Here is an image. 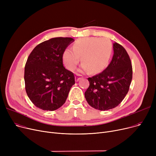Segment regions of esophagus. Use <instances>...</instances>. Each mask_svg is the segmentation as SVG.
I'll use <instances>...</instances> for the list:
<instances>
[{
    "label": "esophagus",
    "mask_w": 156,
    "mask_h": 156,
    "mask_svg": "<svg viewBox=\"0 0 156 156\" xmlns=\"http://www.w3.org/2000/svg\"><path fill=\"white\" fill-rule=\"evenodd\" d=\"M81 78V75H77V76H75V81H78Z\"/></svg>",
    "instance_id": "obj_1"
}]
</instances>
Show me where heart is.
Masks as SVG:
<instances>
[{"instance_id":"1","label":"heart","mask_w":156,"mask_h":156,"mask_svg":"<svg viewBox=\"0 0 156 156\" xmlns=\"http://www.w3.org/2000/svg\"><path fill=\"white\" fill-rule=\"evenodd\" d=\"M112 49V44L108 38H85L76 41L73 44V51L66 49L63 53L62 60L65 66L73 71L81 58L83 64L80 71L89 70L92 73H97L108 65Z\"/></svg>"}]
</instances>
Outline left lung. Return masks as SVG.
Listing matches in <instances>:
<instances>
[{"label": "left lung", "instance_id": "1", "mask_svg": "<svg viewBox=\"0 0 156 156\" xmlns=\"http://www.w3.org/2000/svg\"><path fill=\"white\" fill-rule=\"evenodd\" d=\"M111 62L102 73L88 78L90 85L85 92L88 104L95 109L107 111L118 106L127 94L132 80L129 57L120 44H113Z\"/></svg>", "mask_w": 156, "mask_h": 156}]
</instances>
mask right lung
<instances>
[{
  "label": "right lung",
  "mask_w": 156,
  "mask_h": 156,
  "mask_svg": "<svg viewBox=\"0 0 156 156\" xmlns=\"http://www.w3.org/2000/svg\"><path fill=\"white\" fill-rule=\"evenodd\" d=\"M75 40L56 37L38 44L30 54L24 68L27 94L36 107L55 111L66 101L75 83L73 73L63 66L65 49Z\"/></svg>",
  "instance_id": "right-lung-1"
}]
</instances>
